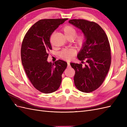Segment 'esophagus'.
Wrapping results in <instances>:
<instances>
[{"instance_id": "34e87169", "label": "esophagus", "mask_w": 127, "mask_h": 127, "mask_svg": "<svg viewBox=\"0 0 127 127\" xmlns=\"http://www.w3.org/2000/svg\"><path fill=\"white\" fill-rule=\"evenodd\" d=\"M67 66H68V67H70V63H69V62H68V63H67Z\"/></svg>"}]
</instances>
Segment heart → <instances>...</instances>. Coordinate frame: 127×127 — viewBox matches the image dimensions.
I'll return each mask as SVG.
<instances>
[{
	"instance_id": "b5f03b06",
	"label": "heart",
	"mask_w": 127,
	"mask_h": 127,
	"mask_svg": "<svg viewBox=\"0 0 127 127\" xmlns=\"http://www.w3.org/2000/svg\"><path fill=\"white\" fill-rule=\"evenodd\" d=\"M63 31L65 36L68 39H74L78 45H82L85 41V36L84 34H80L75 37L77 34V30L74 27L70 25L65 26L63 28ZM76 53V50L73 48L64 49L59 52L60 57L65 60H70Z\"/></svg>"
}]
</instances>
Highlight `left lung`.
Segmentation results:
<instances>
[{
    "mask_svg": "<svg viewBox=\"0 0 127 127\" xmlns=\"http://www.w3.org/2000/svg\"><path fill=\"white\" fill-rule=\"evenodd\" d=\"M69 23L82 30L86 38L77 55L85 65L70 63L75 70V85L80 91L90 93L102 85L109 70L111 63L109 41L104 31L94 22L74 19Z\"/></svg>",
    "mask_w": 127,
    "mask_h": 127,
    "instance_id": "obj_1",
    "label": "left lung"
}]
</instances>
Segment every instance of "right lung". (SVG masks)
<instances>
[{"instance_id": "1", "label": "right lung", "mask_w": 127, "mask_h": 127, "mask_svg": "<svg viewBox=\"0 0 127 127\" xmlns=\"http://www.w3.org/2000/svg\"><path fill=\"white\" fill-rule=\"evenodd\" d=\"M67 18L43 19L35 23L26 33L21 47V60L26 74L36 90L48 94L56 91L67 66L58 60L48 63V52L52 49L50 37L59 25Z\"/></svg>"}]
</instances>
